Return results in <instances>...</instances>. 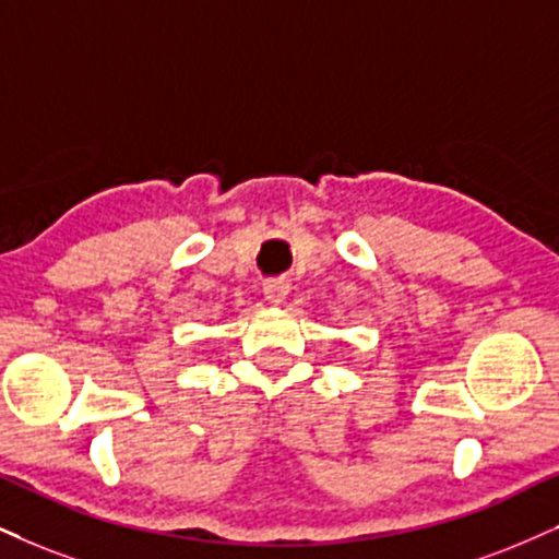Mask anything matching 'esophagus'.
<instances>
[{
  "label": "esophagus",
  "instance_id": "1",
  "mask_svg": "<svg viewBox=\"0 0 559 559\" xmlns=\"http://www.w3.org/2000/svg\"><path fill=\"white\" fill-rule=\"evenodd\" d=\"M287 293H290V282L282 280V277H274V280H266L264 282V298L269 302H274V306H280V302H285Z\"/></svg>",
  "mask_w": 559,
  "mask_h": 559
}]
</instances>
